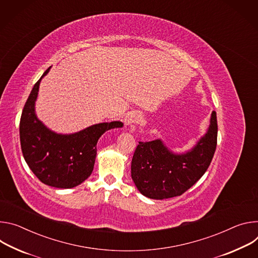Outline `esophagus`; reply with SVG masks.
Instances as JSON below:
<instances>
[{"label":"esophagus","mask_w":258,"mask_h":258,"mask_svg":"<svg viewBox=\"0 0 258 258\" xmlns=\"http://www.w3.org/2000/svg\"><path fill=\"white\" fill-rule=\"evenodd\" d=\"M141 116L136 112V111H130V112H127L125 114L124 117V124L126 126H129V125H132V124H136V123H139L141 121Z\"/></svg>","instance_id":"1"}]
</instances>
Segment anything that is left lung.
I'll return each mask as SVG.
<instances>
[{
  "instance_id": "left-lung-1",
  "label": "left lung",
  "mask_w": 258,
  "mask_h": 258,
  "mask_svg": "<svg viewBox=\"0 0 258 258\" xmlns=\"http://www.w3.org/2000/svg\"><path fill=\"white\" fill-rule=\"evenodd\" d=\"M217 144V120L213 110L206 133L185 153L171 151L162 139L139 142L131 162V177L148 198L164 200L182 195L208 169Z\"/></svg>"
}]
</instances>
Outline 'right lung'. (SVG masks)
<instances>
[{"label": "right lung", "instance_id": "1", "mask_svg": "<svg viewBox=\"0 0 258 258\" xmlns=\"http://www.w3.org/2000/svg\"><path fill=\"white\" fill-rule=\"evenodd\" d=\"M46 70L35 84L20 118L19 134L23 158L43 183L57 188H72L87 179L93 171L96 145L107 130L122 128L123 123H99L71 134L49 129L36 113V101Z\"/></svg>", "mask_w": 258, "mask_h": 258}]
</instances>
